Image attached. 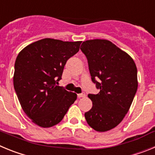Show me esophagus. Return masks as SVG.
<instances>
[{"label": "esophagus", "instance_id": "34e87169", "mask_svg": "<svg viewBox=\"0 0 155 155\" xmlns=\"http://www.w3.org/2000/svg\"><path fill=\"white\" fill-rule=\"evenodd\" d=\"M84 97H85V94H84V92H83V93H81V94H78V98H84Z\"/></svg>", "mask_w": 155, "mask_h": 155}]
</instances>
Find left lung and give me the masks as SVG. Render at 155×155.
Wrapping results in <instances>:
<instances>
[{
	"mask_svg": "<svg viewBox=\"0 0 155 155\" xmlns=\"http://www.w3.org/2000/svg\"><path fill=\"white\" fill-rule=\"evenodd\" d=\"M91 80L100 90L87 97L92 107L84 113L87 124L105 132L115 128L128 113L137 90V69L132 57L107 39L83 42Z\"/></svg>",
	"mask_w": 155,
	"mask_h": 155,
	"instance_id": "1",
	"label": "left lung"
}]
</instances>
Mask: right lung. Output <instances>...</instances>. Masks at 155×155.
Returning <instances> with one entry per match:
<instances>
[{"label": "right lung", "mask_w": 155, "mask_h": 155, "mask_svg": "<svg viewBox=\"0 0 155 155\" xmlns=\"http://www.w3.org/2000/svg\"><path fill=\"white\" fill-rule=\"evenodd\" d=\"M81 41L46 38L21 50L16 58L14 87L25 113L34 124L49 128L59 124L77 94L57 86L66 62L79 51Z\"/></svg>", "instance_id": "right-lung-1"}]
</instances>
